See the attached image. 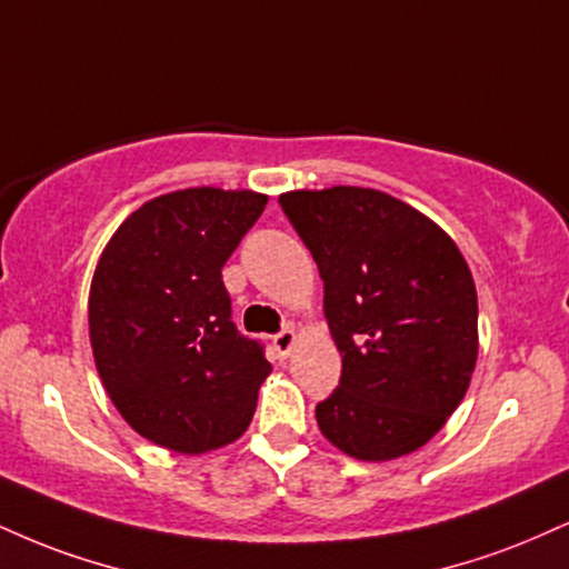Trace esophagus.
<instances>
[{
	"instance_id": "obj_1",
	"label": "esophagus",
	"mask_w": 569,
	"mask_h": 569,
	"mask_svg": "<svg viewBox=\"0 0 569 569\" xmlns=\"http://www.w3.org/2000/svg\"><path fill=\"white\" fill-rule=\"evenodd\" d=\"M293 345H297V333H293L291 328H283V331L272 337V350H276L278 358H289Z\"/></svg>"
}]
</instances>
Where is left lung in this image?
<instances>
[{
	"instance_id": "left-lung-1",
	"label": "left lung",
	"mask_w": 569,
	"mask_h": 569,
	"mask_svg": "<svg viewBox=\"0 0 569 569\" xmlns=\"http://www.w3.org/2000/svg\"><path fill=\"white\" fill-rule=\"evenodd\" d=\"M323 278L341 352L339 387L315 419L360 461L427 445L467 395L477 362V289L453 238L408 203L337 184L278 198Z\"/></svg>"
}]
</instances>
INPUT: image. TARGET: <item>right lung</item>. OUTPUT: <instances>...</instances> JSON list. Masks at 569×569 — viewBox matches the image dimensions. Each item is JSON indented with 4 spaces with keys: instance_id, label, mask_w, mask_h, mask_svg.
I'll use <instances>...</instances> for the list:
<instances>
[{
    "instance_id": "add662e5",
    "label": "right lung",
    "mask_w": 569,
    "mask_h": 569,
    "mask_svg": "<svg viewBox=\"0 0 569 569\" xmlns=\"http://www.w3.org/2000/svg\"><path fill=\"white\" fill-rule=\"evenodd\" d=\"M254 190L188 188L132 211L89 289L94 366L124 421L146 440L198 456L238 440L264 347L230 318L222 267L264 211Z\"/></svg>"
}]
</instances>
